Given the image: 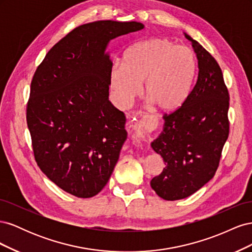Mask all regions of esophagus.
I'll list each match as a JSON object with an SVG mask.
<instances>
[{
  "label": "esophagus",
  "instance_id": "esophagus-1",
  "mask_svg": "<svg viewBox=\"0 0 252 252\" xmlns=\"http://www.w3.org/2000/svg\"><path fill=\"white\" fill-rule=\"evenodd\" d=\"M138 124H140L142 130H144L145 132L152 131L156 128V125H157L156 124V121L152 120L151 118H145ZM135 126H136L135 122H132V121L129 122V127H135Z\"/></svg>",
  "mask_w": 252,
  "mask_h": 252
}]
</instances>
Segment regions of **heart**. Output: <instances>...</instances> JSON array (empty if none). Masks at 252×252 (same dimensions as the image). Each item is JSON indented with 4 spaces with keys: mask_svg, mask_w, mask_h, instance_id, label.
I'll return each instance as SVG.
<instances>
[{
    "mask_svg": "<svg viewBox=\"0 0 252 252\" xmlns=\"http://www.w3.org/2000/svg\"><path fill=\"white\" fill-rule=\"evenodd\" d=\"M196 71L194 52L167 37H155L129 47L123 62L109 67L116 102L126 107L139 94L158 112H172L184 104Z\"/></svg>",
    "mask_w": 252,
    "mask_h": 252,
    "instance_id": "b5f03b06",
    "label": "heart"
}]
</instances>
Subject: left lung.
<instances>
[{
  "label": "left lung",
  "instance_id": "left-lung-1",
  "mask_svg": "<svg viewBox=\"0 0 252 252\" xmlns=\"http://www.w3.org/2000/svg\"><path fill=\"white\" fill-rule=\"evenodd\" d=\"M197 59V80L179 109L164 116L163 131L150 143L165 168L151 188L166 201L191 195L213 177L229 134V94L222 70L202 45L184 32Z\"/></svg>",
  "mask_w": 252,
  "mask_h": 252
}]
</instances>
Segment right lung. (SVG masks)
Wrapping results in <instances>:
<instances>
[{
  "instance_id": "right-lung-1",
  "label": "right lung",
  "mask_w": 252,
  "mask_h": 252,
  "mask_svg": "<svg viewBox=\"0 0 252 252\" xmlns=\"http://www.w3.org/2000/svg\"><path fill=\"white\" fill-rule=\"evenodd\" d=\"M140 22L95 21L53 46L33 75L27 125L35 161L64 191L87 199L107 184L127 139L124 112L109 101L106 51Z\"/></svg>"
}]
</instances>
